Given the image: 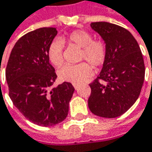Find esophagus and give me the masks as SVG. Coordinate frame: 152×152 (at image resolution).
Segmentation results:
<instances>
[{
  "instance_id": "esophagus-1",
  "label": "esophagus",
  "mask_w": 152,
  "mask_h": 152,
  "mask_svg": "<svg viewBox=\"0 0 152 152\" xmlns=\"http://www.w3.org/2000/svg\"><path fill=\"white\" fill-rule=\"evenodd\" d=\"M73 86H74V88H75L76 90H78V87H79V85H78V84H76V83H74V84H73Z\"/></svg>"
}]
</instances>
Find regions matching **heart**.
Here are the masks:
<instances>
[{"instance_id": "obj_1", "label": "heart", "mask_w": 152, "mask_h": 152, "mask_svg": "<svg viewBox=\"0 0 152 152\" xmlns=\"http://www.w3.org/2000/svg\"><path fill=\"white\" fill-rule=\"evenodd\" d=\"M71 45L81 48L80 60H86L94 67L101 66L106 59L107 47L103 40L92 39L90 33L85 30H75L62 39ZM56 39L49 44L48 57L50 62L58 67L63 62V43ZM93 69L88 62H83L78 64H66L58 70V77L62 82L81 83L92 75Z\"/></svg>"}]
</instances>
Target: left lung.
Returning a JSON list of instances; mask_svg holds the SVG:
<instances>
[{
	"label": "left lung",
	"mask_w": 152,
	"mask_h": 152,
	"mask_svg": "<svg viewBox=\"0 0 152 152\" xmlns=\"http://www.w3.org/2000/svg\"><path fill=\"white\" fill-rule=\"evenodd\" d=\"M90 27L101 35L107 56L97 78L90 84L88 100L96 116L114 118L125 113L138 98L145 80V62L139 45L127 29L106 21Z\"/></svg>",
	"instance_id": "left-lung-1"
}]
</instances>
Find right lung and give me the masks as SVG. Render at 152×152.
<instances>
[{"label":"right lung","instance_id":"1","mask_svg":"<svg viewBox=\"0 0 152 152\" xmlns=\"http://www.w3.org/2000/svg\"><path fill=\"white\" fill-rule=\"evenodd\" d=\"M56 35V28H41L23 35L12 49L6 69L14 105L30 122L45 127L67 117L75 90L68 82L52 88L57 76L49 63L48 48Z\"/></svg>","mask_w":152,"mask_h":152}]
</instances>
